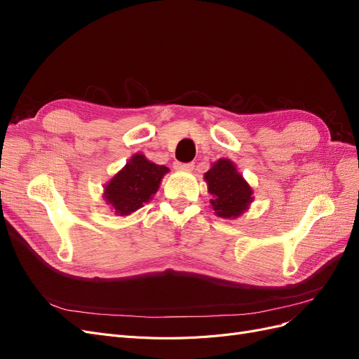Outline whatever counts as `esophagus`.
Instances as JSON below:
<instances>
[{
    "label": "esophagus",
    "instance_id": "1",
    "mask_svg": "<svg viewBox=\"0 0 359 359\" xmlns=\"http://www.w3.org/2000/svg\"><path fill=\"white\" fill-rule=\"evenodd\" d=\"M194 168V163H175V169H184V170H190Z\"/></svg>",
    "mask_w": 359,
    "mask_h": 359
}]
</instances>
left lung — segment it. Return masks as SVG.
<instances>
[{"mask_svg":"<svg viewBox=\"0 0 359 359\" xmlns=\"http://www.w3.org/2000/svg\"><path fill=\"white\" fill-rule=\"evenodd\" d=\"M208 182V191L212 194V210L223 219H235L247 208L252 198V189L244 181L243 175L236 172L231 160L220 158L205 173Z\"/></svg>","mask_w":359,"mask_h":359,"instance_id":"left-lung-1","label":"left lung"}]
</instances>
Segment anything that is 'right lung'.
Segmentation results:
<instances>
[{
    "mask_svg": "<svg viewBox=\"0 0 359 359\" xmlns=\"http://www.w3.org/2000/svg\"><path fill=\"white\" fill-rule=\"evenodd\" d=\"M168 170L166 166L147 160L144 154H135L107 184L104 199L118 215L132 214L158 190L160 181Z\"/></svg>",
    "mask_w": 359,
    "mask_h": 359,
    "instance_id": "add662e5",
    "label": "right lung"
}]
</instances>
